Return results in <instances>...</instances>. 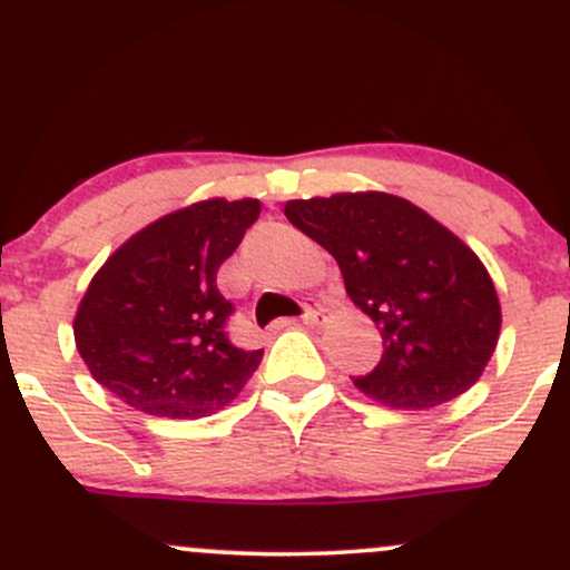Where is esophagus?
<instances>
[{
    "label": "esophagus",
    "mask_w": 570,
    "mask_h": 570,
    "mask_svg": "<svg viewBox=\"0 0 570 570\" xmlns=\"http://www.w3.org/2000/svg\"><path fill=\"white\" fill-rule=\"evenodd\" d=\"M327 320V308L322 305H314V308H305L303 314V325H320V322Z\"/></svg>",
    "instance_id": "34e87169"
}]
</instances>
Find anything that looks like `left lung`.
<instances>
[{"label": "left lung", "mask_w": 570, "mask_h": 570, "mask_svg": "<svg viewBox=\"0 0 570 570\" xmlns=\"http://www.w3.org/2000/svg\"><path fill=\"white\" fill-rule=\"evenodd\" d=\"M284 215L338 262L350 301L382 335V361L355 387L393 410L466 393L494 355L500 297L475 250L382 190L292 199Z\"/></svg>", "instance_id": "1"}]
</instances>
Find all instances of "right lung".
I'll return each instance as SVG.
<instances>
[{"instance_id":"obj_1","label":"right lung","mask_w":570,"mask_h":570,"mask_svg":"<svg viewBox=\"0 0 570 570\" xmlns=\"http://www.w3.org/2000/svg\"><path fill=\"white\" fill-rule=\"evenodd\" d=\"M259 199L196 202L125 239L92 275L73 320L89 374L147 415L196 421L224 410L262 350L226 338L218 267L259 218Z\"/></svg>"}]
</instances>
